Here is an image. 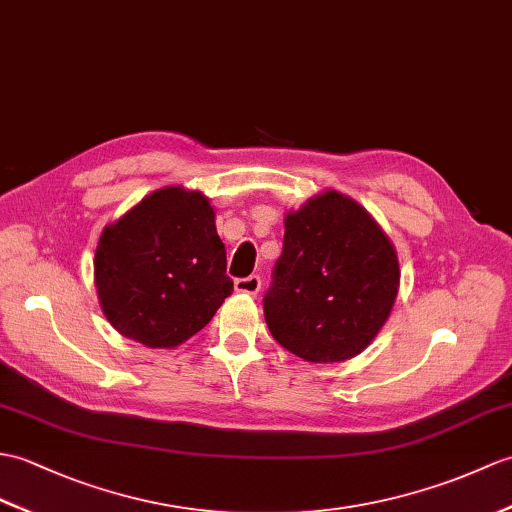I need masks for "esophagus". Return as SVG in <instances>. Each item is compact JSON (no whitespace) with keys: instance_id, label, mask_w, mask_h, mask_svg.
Masks as SVG:
<instances>
[{"instance_id":"1","label":"esophagus","mask_w":512,"mask_h":512,"mask_svg":"<svg viewBox=\"0 0 512 512\" xmlns=\"http://www.w3.org/2000/svg\"><path fill=\"white\" fill-rule=\"evenodd\" d=\"M235 292H244V294H257L261 288V279L257 275L251 277H240L235 279Z\"/></svg>"}]
</instances>
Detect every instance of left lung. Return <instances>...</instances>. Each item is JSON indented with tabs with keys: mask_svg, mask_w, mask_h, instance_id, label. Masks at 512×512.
Wrapping results in <instances>:
<instances>
[{
	"mask_svg": "<svg viewBox=\"0 0 512 512\" xmlns=\"http://www.w3.org/2000/svg\"><path fill=\"white\" fill-rule=\"evenodd\" d=\"M399 290V261L386 233L338 192L285 216L264 314L283 349L316 364L349 360L382 329Z\"/></svg>",
	"mask_w": 512,
	"mask_h": 512,
	"instance_id": "1",
	"label": "left lung"
}]
</instances>
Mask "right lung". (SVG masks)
<instances>
[{
	"label": "right lung",
	"instance_id": "add662e5",
	"mask_svg": "<svg viewBox=\"0 0 512 512\" xmlns=\"http://www.w3.org/2000/svg\"><path fill=\"white\" fill-rule=\"evenodd\" d=\"M213 218L202 194L165 187L104 229L95 288L120 334L170 349L209 323L233 292Z\"/></svg>",
	"mask_w": 512,
	"mask_h": 512
}]
</instances>
